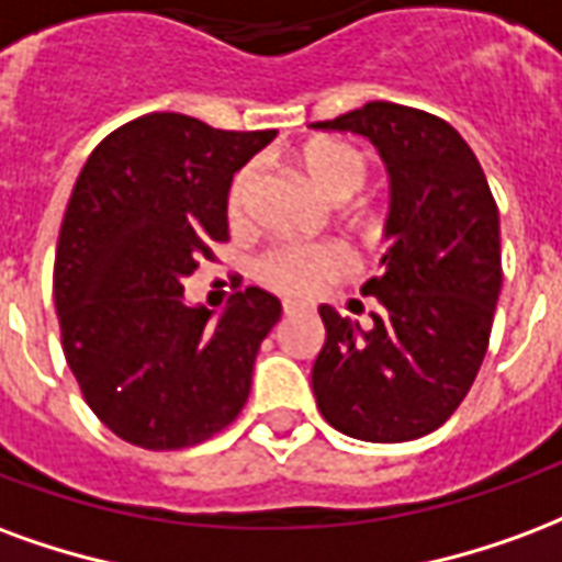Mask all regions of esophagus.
I'll use <instances>...</instances> for the list:
<instances>
[{
    "label": "esophagus",
    "mask_w": 562,
    "mask_h": 562,
    "mask_svg": "<svg viewBox=\"0 0 562 562\" xmlns=\"http://www.w3.org/2000/svg\"><path fill=\"white\" fill-rule=\"evenodd\" d=\"M281 308H284V314H296V311H302L305 305H302V302H293V299H284V302H281Z\"/></svg>",
    "instance_id": "1"
}]
</instances>
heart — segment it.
Segmentation results:
<instances>
[{"mask_svg": "<svg viewBox=\"0 0 562 562\" xmlns=\"http://www.w3.org/2000/svg\"><path fill=\"white\" fill-rule=\"evenodd\" d=\"M302 173L331 203H344L366 186V155L341 140H314L299 151ZM254 182V167H241L227 188V215L241 218ZM353 269V257L331 241H284L260 254L254 276L286 296H311Z\"/></svg>", "mask_w": 562, "mask_h": 562, "instance_id": "b5f03b06", "label": "heart"}]
</instances>
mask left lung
<instances>
[{"label":"left lung","instance_id":"8db88e82","mask_svg":"<svg viewBox=\"0 0 562 562\" xmlns=\"http://www.w3.org/2000/svg\"><path fill=\"white\" fill-rule=\"evenodd\" d=\"M321 131L374 143L392 179L374 326L321 305L326 344L311 371L323 419L368 443L437 431L464 401L485 359L497 308L499 212L464 137L425 110L371 101Z\"/></svg>","mask_w":562,"mask_h":562}]
</instances>
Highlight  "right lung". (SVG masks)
<instances>
[{
  "label": "right lung",
  "mask_w": 562,
  "mask_h": 562,
  "mask_svg": "<svg viewBox=\"0 0 562 562\" xmlns=\"http://www.w3.org/2000/svg\"><path fill=\"white\" fill-rule=\"evenodd\" d=\"M276 131H221L146 113L108 134L65 209L53 299L86 404L125 443L170 452L227 428L281 317L260 286L218 321L188 308L186 281L227 241V188Z\"/></svg>",
  "instance_id": "add662e5"
}]
</instances>
